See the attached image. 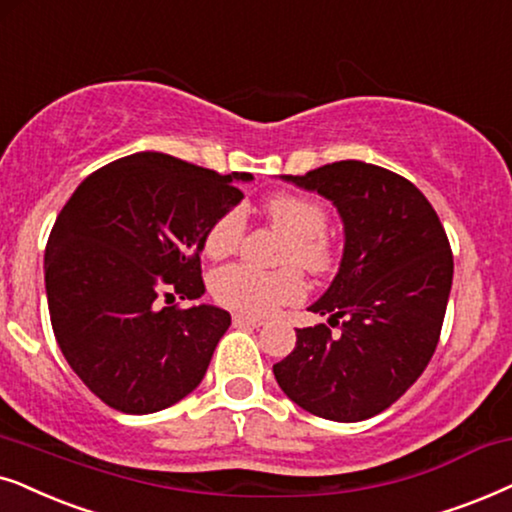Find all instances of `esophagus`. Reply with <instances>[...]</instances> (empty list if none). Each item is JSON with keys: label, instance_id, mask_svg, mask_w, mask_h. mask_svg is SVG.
I'll list each match as a JSON object with an SVG mask.
<instances>
[{"label": "esophagus", "instance_id": "obj_1", "mask_svg": "<svg viewBox=\"0 0 512 512\" xmlns=\"http://www.w3.org/2000/svg\"><path fill=\"white\" fill-rule=\"evenodd\" d=\"M234 325L238 327H262L264 320L255 316H245V313H234Z\"/></svg>", "mask_w": 512, "mask_h": 512}]
</instances>
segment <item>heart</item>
<instances>
[{"instance_id":"heart-1","label":"heart","mask_w":512,"mask_h":512,"mask_svg":"<svg viewBox=\"0 0 512 512\" xmlns=\"http://www.w3.org/2000/svg\"><path fill=\"white\" fill-rule=\"evenodd\" d=\"M262 213L278 231L288 236L283 245V264H299L311 274H327L337 264V243L325 231L327 213L318 201L304 194L278 192L262 203ZM245 236L241 208L217 215L203 236V250L215 260L234 255ZM213 297L229 309L264 316L276 306L304 297V278L295 267L281 271H257L248 264H231L213 276Z\"/></svg>"}]
</instances>
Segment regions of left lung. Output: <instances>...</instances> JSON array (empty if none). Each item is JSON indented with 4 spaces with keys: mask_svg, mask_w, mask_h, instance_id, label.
<instances>
[{
    "mask_svg": "<svg viewBox=\"0 0 512 512\" xmlns=\"http://www.w3.org/2000/svg\"><path fill=\"white\" fill-rule=\"evenodd\" d=\"M335 203L344 220L339 274L297 330V346L274 365L292 403L330 421L384 412L421 377L440 342L454 260L445 227L410 180L363 161L285 175Z\"/></svg>",
    "mask_w": 512,
    "mask_h": 512,
    "instance_id": "1",
    "label": "left lung"
}]
</instances>
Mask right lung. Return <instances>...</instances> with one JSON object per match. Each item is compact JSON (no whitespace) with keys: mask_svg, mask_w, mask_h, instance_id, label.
<instances>
[{"mask_svg":"<svg viewBox=\"0 0 512 512\" xmlns=\"http://www.w3.org/2000/svg\"><path fill=\"white\" fill-rule=\"evenodd\" d=\"M175 156L140 152L74 189L44 255L56 342L102 403L152 414L201 384L231 316L199 299L203 236L243 199L236 182Z\"/></svg>","mask_w":512,"mask_h":512,"instance_id":"add662e5","label":"right lung"}]
</instances>
